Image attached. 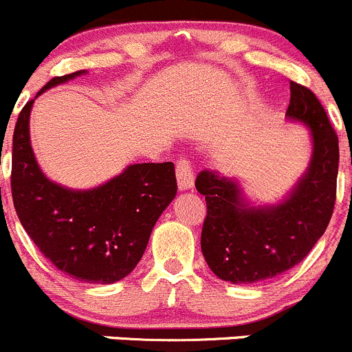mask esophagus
Here are the masks:
<instances>
[{
	"mask_svg": "<svg viewBox=\"0 0 352 352\" xmlns=\"http://www.w3.org/2000/svg\"><path fill=\"white\" fill-rule=\"evenodd\" d=\"M176 177L179 190H190L193 188V169L188 159H179L176 164Z\"/></svg>",
	"mask_w": 352,
	"mask_h": 352,
	"instance_id": "34e87169",
	"label": "esophagus"
}]
</instances>
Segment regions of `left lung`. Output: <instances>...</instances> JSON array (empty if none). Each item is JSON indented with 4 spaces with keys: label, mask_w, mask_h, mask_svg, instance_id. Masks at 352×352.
Instances as JSON below:
<instances>
[{
    "label": "left lung",
    "mask_w": 352,
    "mask_h": 352,
    "mask_svg": "<svg viewBox=\"0 0 352 352\" xmlns=\"http://www.w3.org/2000/svg\"><path fill=\"white\" fill-rule=\"evenodd\" d=\"M287 116L311 130L313 155L306 175L277 207H250L231 179L198 173L195 186L205 195L207 217L201 253L212 272L232 284H253L280 276L302 262L332 217L339 171V138L315 94L291 82Z\"/></svg>",
    "instance_id": "left-lung-1"
}]
</instances>
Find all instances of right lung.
<instances>
[{"instance_id":"add662e5","label":"right lung","mask_w":352,"mask_h":352,"mask_svg":"<svg viewBox=\"0 0 352 352\" xmlns=\"http://www.w3.org/2000/svg\"><path fill=\"white\" fill-rule=\"evenodd\" d=\"M85 69L54 76L37 92L68 82ZM34 100L23 106L13 131L12 197L16 215L37 248L56 269L90 284H111L137 267L148 238L176 197L173 162H144L89 191H73L43 175L29 138Z\"/></svg>"}]
</instances>
